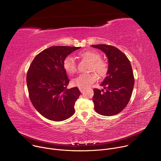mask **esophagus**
Wrapping results in <instances>:
<instances>
[{
    "label": "esophagus",
    "mask_w": 161,
    "mask_h": 161,
    "mask_svg": "<svg viewBox=\"0 0 161 161\" xmlns=\"http://www.w3.org/2000/svg\"><path fill=\"white\" fill-rule=\"evenodd\" d=\"M79 89H80V92L81 93H83V91H84V89L83 88H79Z\"/></svg>",
    "instance_id": "34e87169"
}]
</instances>
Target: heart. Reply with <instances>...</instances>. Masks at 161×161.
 <instances>
[{
	"instance_id": "1",
	"label": "heart",
	"mask_w": 161,
	"mask_h": 161,
	"mask_svg": "<svg viewBox=\"0 0 161 161\" xmlns=\"http://www.w3.org/2000/svg\"><path fill=\"white\" fill-rule=\"evenodd\" d=\"M79 56L90 62L89 71L95 72L98 76H103L108 71V64L101 58V55L95 50H85L79 53ZM63 67L66 72L70 74L76 73V64L75 58L71 56H67L63 61ZM96 80V76L93 73H85L78 75L72 81L73 85L79 88H85L92 84Z\"/></svg>"
}]
</instances>
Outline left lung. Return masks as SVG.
I'll use <instances>...</instances> for the list:
<instances>
[{
    "label": "left lung",
    "mask_w": 161,
    "mask_h": 161,
    "mask_svg": "<svg viewBox=\"0 0 161 161\" xmlns=\"http://www.w3.org/2000/svg\"><path fill=\"white\" fill-rule=\"evenodd\" d=\"M92 47L106 53L108 59L107 76L101 84L106 90L94 88L93 103L96 111L104 116H113L121 112L131 97L134 78L130 62L117 48L108 44Z\"/></svg>",
    "instance_id": "1"
}]
</instances>
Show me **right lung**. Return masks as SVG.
<instances>
[{
  "mask_svg": "<svg viewBox=\"0 0 161 161\" xmlns=\"http://www.w3.org/2000/svg\"><path fill=\"white\" fill-rule=\"evenodd\" d=\"M80 47L53 46L32 60L27 71L30 100L43 117L59 122L75 113L74 106L80 95L78 87L68 89L69 79L63 67L64 58Z\"/></svg>",
  "mask_w": 161,
  "mask_h": 161,
  "instance_id": "right-lung-1",
  "label": "right lung"
}]
</instances>
